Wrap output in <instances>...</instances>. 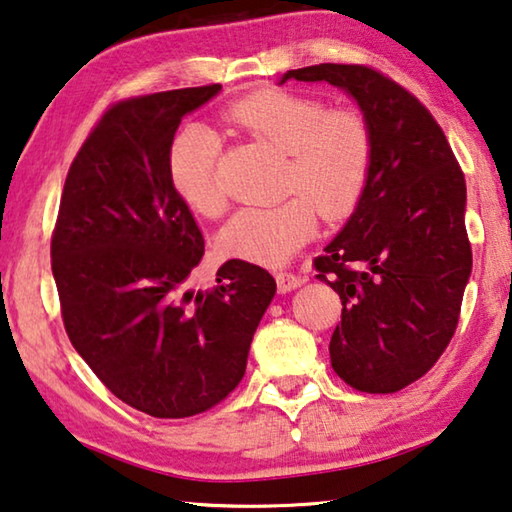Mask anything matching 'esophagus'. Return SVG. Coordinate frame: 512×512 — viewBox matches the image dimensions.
Masks as SVG:
<instances>
[{"instance_id":"34e87169","label":"esophagus","mask_w":512,"mask_h":512,"mask_svg":"<svg viewBox=\"0 0 512 512\" xmlns=\"http://www.w3.org/2000/svg\"><path fill=\"white\" fill-rule=\"evenodd\" d=\"M275 282H277V289L282 293L298 289L302 282H305V277L298 275V273H291V271H277L275 273Z\"/></svg>"}]
</instances>
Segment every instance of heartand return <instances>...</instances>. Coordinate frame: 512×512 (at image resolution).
<instances>
[{
	"mask_svg": "<svg viewBox=\"0 0 512 512\" xmlns=\"http://www.w3.org/2000/svg\"><path fill=\"white\" fill-rule=\"evenodd\" d=\"M223 121L287 153L282 192L296 194L280 205L241 210L221 230L228 255L284 264L314 237L318 212L339 221L361 201L372 164V131L361 110L329 108L311 94L273 88L232 103ZM219 160L221 140L210 128L187 126L173 137V189L189 210L210 219L225 210Z\"/></svg>",
	"mask_w": 512,
	"mask_h": 512,
	"instance_id": "1",
	"label": "heart"
}]
</instances>
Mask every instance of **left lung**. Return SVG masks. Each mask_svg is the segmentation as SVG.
Segmentation results:
<instances>
[{
  "label": "left lung",
  "instance_id": "left-lung-1",
  "mask_svg": "<svg viewBox=\"0 0 512 512\" xmlns=\"http://www.w3.org/2000/svg\"><path fill=\"white\" fill-rule=\"evenodd\" d=\"M287 79L339 85L370 124L368 185L314 268L343 305L334 372L361 393H397L433 368L461 316L472 273L461 164L418 97L375 67L320 63Z\"/></svg>",
  "mask_w": 512,
  "mask_h": 512
}]
</instances>
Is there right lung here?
<instances>
[{
  "instance_id": "right-lung-1",
  "label": "right lung",
  "mask_w": 512,
  "mask_h": 512,
  "mask_svg": "<svg viewBox=\"0 0 512 512\" xmlns=\"http://www.w3.org/2000/svg\"><path fill=\"white\" fill-rule=\"evenodd\" d=\"M219 90L112 103L67 171L51 232L69 341L112 395L153 418H192L235 391L275 296L273 275L244 259L189 289L205 239L173 189L169 149L180 119Z\"/></svg>"
}]
</instances>
